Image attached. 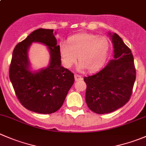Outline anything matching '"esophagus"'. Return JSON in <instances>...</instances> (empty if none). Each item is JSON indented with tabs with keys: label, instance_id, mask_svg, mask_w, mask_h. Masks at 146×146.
I'll return each instance as SVG.
<instances>
[{
	"label": "esophagus",
	"instance_id": "34e87169",
	"mask_svg": "<svg viewBox=\"0 0 146 146\" xmlns=\"http://www.w3.org/2000/svg\"><path fill=\"white\" fill-rule=\"evenodd\" d=\"M83 79V78L81 77V76H80V75L78 74H75V80H76V81H78V80H80Z\"/></svg>",
	"mask_w": 146,
	"mask_h": 146
}]
</instances>
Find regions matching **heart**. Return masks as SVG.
Returning a JSON list of instances; mask_svg holds the SVG:
<instances>
[{"mask_svg":"<svg viewBox=\"0 0 146 146\" xmlns=\"http://www.w3.org/2000/svg\"><path fill=\"white\" fill-rule=\"evenodd\" d=\"M109 47L108 40L105 36L80 33L69 38L68 43L62 41L60 43V53L66 68H71L78 58V70L88 68L90 71H96L106 62Z\"/></svg>","mask_w":146,"mask_h":146,"instance_id":"obj_1","label":"heart"}]
</instances>
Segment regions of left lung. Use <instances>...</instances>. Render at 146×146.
Returning <instances> with one entry per match:
<instances>
[{"label": "left lung", "mask_w": 146, "mask_h": 146, "mask_svg": "<svg viewBox=\"0 0 146 146\" xmlns=\"http://www.w3.org/2000/svg\"><path fill=\"white\" fill-rule=\"evenodd\" d=\"M114 58L93 76L84 78L86 101L93 112L105 114L120 108L131 98L136 78L131 50L116 33L111 35Z\"/></svg>", "instance_id": "1"}]
</instances>
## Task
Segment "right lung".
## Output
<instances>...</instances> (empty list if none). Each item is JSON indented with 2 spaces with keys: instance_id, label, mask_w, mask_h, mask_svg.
<instances>
[{
  "instance_id": "add662e5",
  "label": "right lung",
  "mask_w": 146,
  "mask_h": 146,
  "mask_svg": "<svg viewBox=\"0 0 146 146\" xmlns=\"http://www.w3.org/2000/svg\"><path fill=\"white\" fill-rule=\"evenodd\" d=\"M53 29L39 28L18 43L13 52L9 78L20 103L29 111L50 114L60 108L74 83V75L61 66L60 46ZM38 42L49 47L51 61L46 69L29 70L27 50Z\"/></svg>"
}]
</instances>
